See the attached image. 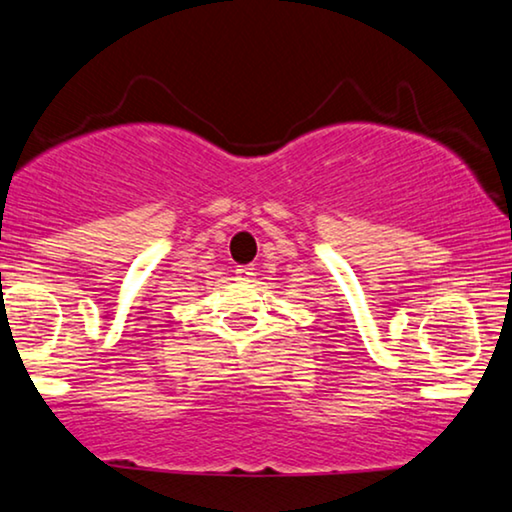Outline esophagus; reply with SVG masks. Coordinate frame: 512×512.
Masks as SVG:
<instances>
[{
    "label": "esophagus",
    "instance_id": "esophagus-1",
    "mask_svg": "<svg viewBox=\"0 0 512 512\" xmlns=\"http://www.w3.org/2000/svg\"><path fill=\"white\" fill-rule=\"evenodd\" d=\"M235 275L240 277V279H244V282H247V279L254 277V265H237Z\"/></svg>",
    "mask_w": 512,
    "mask_h": 512
}]
</instances>
